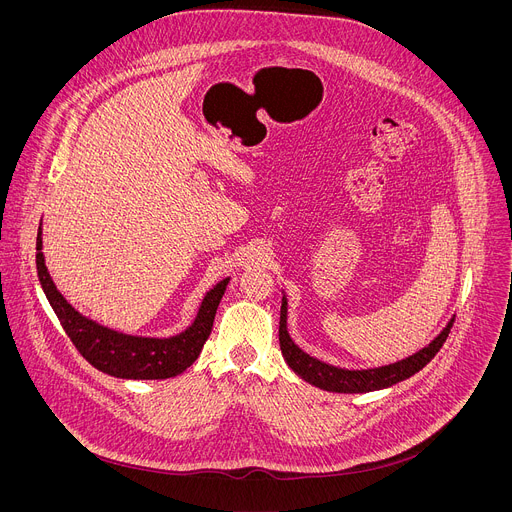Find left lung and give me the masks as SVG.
<instances>
[{"label":"left lung","instance_id":"1","mask_svg":"<svg viewBox=\"0 0 512 512\" xmlns=\"http://www.w3.org/2000/svg\"><path fill=\"white\" fill-rule=\"evenodd\" d=\"M454 318L448 322V326L437 334L425 348L417 350L415 354L397 360L393 364H385V367L377 369H362V371H348L340 367H332L328 362H322L308 352H304L294 340H291L287 332V300L283 296L281 300V316H279V346L289 369L298 377H302L306 383L320 387L324 391L332 393H371L379 389L393 387L415 373H419L425 364L437 354L452 330Z\"/></svg>","mask_w":512,"mask_h":512}]
</instances>
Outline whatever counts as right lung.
I'll return each instance as SVG.
<instances>
[{
    "label": "right lung",
    "mask_w": 512,
    "mask_h": 512,
    "mask_svg": "<svg viewBox=\"0 0 512 512\" xmlns=\"http://www.w3.org/2000/svg\"><path fill=\"white\" fill-rule=\"evenodd\" d=\"M36 267L44 294L64 332L95 369L117 379L156 381L184 373L198 358L210 336L214 314L221 304L229 277L218 281L204 296L194 322L170 338H143L105 328L72 308L56 289L42 253V229L36 239Z\"/></svg>",
    "instance_id": "1"
}]
</instances>
